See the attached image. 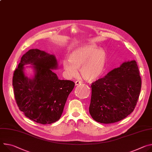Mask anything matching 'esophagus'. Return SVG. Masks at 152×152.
I'll return each instance as SVG.
<instances>
[{"mask_svg":"<svg viewBox=\"0 0 152 152\" xmlns=\"http://www.w3.org/2000/svg\"><path fill=\"white\" fill-rule=\"evenodd\" d=\"M81 84V82L79 81V80H76V81L75 82V85H76V86H78V85H79V84Z\"/></svg>","mask_w":152,"mask_h":152,"instance_id":"34e87169","label":"esophagus"}]
</instances>
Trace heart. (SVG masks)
Segmentation results:
<instances>
[{
	"label": "heart",
	"instance_id": "heart-1",
	"mask_svg": "<svg viewBox=\"0 0 152 152\" xmlns=\"http://www.w3.org/2000/svg\"><path fill=\"white\" fill-rule=\"evenodd\" d=\"M93 44L86 45L75 50L64 60L62 66L70 77H75L80 68L82 77L88 82L97 80L103 73L107 63L106 53L103 49H96Z\"/></svg>",
	"mask_w": 152,
	"mask_h": 152
}]
</instances>
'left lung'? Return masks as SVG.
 <instances>
[{
  "label": "left lung",
  "instance_id": "obj_1",
  "mask_svg": "<svg viewBox=\"0 0 152 152\" xmlns=\"http://www.w3.org/2000/svg\"><path fill=\"white\" fill-rule=\"evenodd\" d=\"M141 78L135 61L124 62L91 84L89 112L100 123L112 124L129 116L136 105Z\"/></svg>",
  "mask_w": 152,
  "mask_h": 152
}]
</instances>
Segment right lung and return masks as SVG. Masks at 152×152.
<instances>
[{
    "instance_id": "right-lung-1",
    "label": "right lung",
    "mask_w": 152,
    "mask_h": 152,
    "mask_svg": "<svg viewBox=\"0 0 152 152\" xmlns=\"http://www.w3.org/2000/svg\"><path fill=\"white\" fill-rule=\"evenodd\" d=\"M34 64L36 75L32 80L23 73V65ZM58 66L56 58L38 49H31L21 58L12 77L16 104L24 115L39 124L58 121L67 98L75 87L74 82L60 80L51 69Z\"/></svg>"
}]
</instances>
